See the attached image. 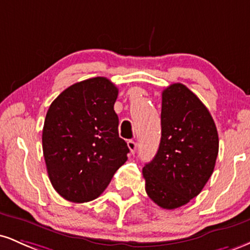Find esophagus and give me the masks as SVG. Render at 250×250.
<instances>
[{"label": "esophagus", "instance_id": "34e87169", "mask_svg": "<svg viewBox=\"0 0 250 250\" xmlns=\"http://www.w3.org/2000/svg\"><path fill=\"white\" fill-rule=\"evenodd\" d=\"M127 145H128L129 150H130V153L135 154V151H136V148H137V143L133 141V140H130V141L127 142Z\"/></svg>", "mask_w": 250, "mask_h": 250}]
</instances>
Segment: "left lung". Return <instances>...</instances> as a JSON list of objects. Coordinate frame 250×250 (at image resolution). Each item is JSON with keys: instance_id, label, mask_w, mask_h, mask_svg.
<instances>
[{"instance_id": "obj_1", "label": "left lung", "mask_w": 250, "mask_h": 250, "mask_svg": "<svg viewBox=\"0 0 250 250\" xmlns=\"http://www.w3.org/2000/svg\"><path fill=\"white\" fill-rule=\"evenodd\" d=\"M217 154L219 135L206 105L182 83L166 88L161 142L142 170L148 196L165 209L187 205L208 182Z\"/></svg>"}]
</instances>
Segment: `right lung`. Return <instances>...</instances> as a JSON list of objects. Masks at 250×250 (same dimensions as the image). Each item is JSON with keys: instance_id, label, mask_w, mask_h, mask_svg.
<instances>
[{"instance_id": "add662e5", "label": "right lung", "mask_w": 250, "mask_h": 250, "mask_svg": "<svg viewBox=\"0 0 250 250\" xmlns=\"http://www.w3.org/2000/svg\"><path fill=\"white\" fill-rule=\"evenodd\" d=\"M119 89L105 77H93L63 90L47 111L42 148L53 187L63 199L95 200L128 160L119 136L114 104Z\"/></svg>"}]
</instances>
